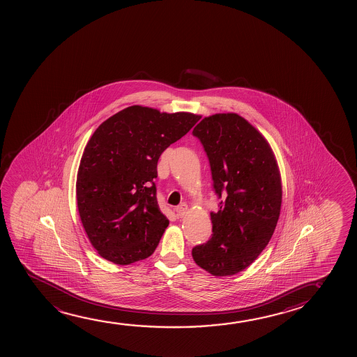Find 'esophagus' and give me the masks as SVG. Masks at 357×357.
<instances>
[{"mask_svg": "<svg viewBox=\"0 0 357 357\" xmlns=\"http://www.w3.org/2000/svg\"><path fill=\"white\" fill-rule=\"evenodd\" d=\"M188 208H189V207H188V205H186V204H181V205L176 206V215H178V217H184V215H185L186 212H188Z\"/></svg>", "mask_w": 357, "mask_h": 357, "instance_id": "esophagus-1", "label": "esophagus"}]
</instances>
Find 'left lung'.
<instances>
[{
	"label": "left lung",
	"mask_w": 357,
	"mask_h": 357,
	"mask_svg": "<svg viewBox=\"0 0 357 357\" xmlns=\"http://www.w3.org/2000/svg\"><path fill=\"white\" fill-rule=\"evenodd\" d=\"M210 161L222 199L211 212L212 236L192 249L197 266L215 277L244 271L273 235L282 206V181L264 135L236 113L205 117L192 130Z\"/></svg>",
	"instance_id": "obj_1"
}]
</instances>
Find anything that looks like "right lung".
<instances>
[{"label": "right lung", "mask_w": 357, "mask_h": 357, "mask_svg": "<svg viewBox=\"0 0 357 357\" xmlns=\"http://www.w3.org/2000/svg\"><path fill=\"white\" fill-rule=\"evenodd\" d=\"M201 116L130 106L106 119L84 149L79 215L100 256L130 264L153 254L169 220L156 197L157 162Z\"/></svg>", "instance_id": "right-lung-1"}]
</instances>
